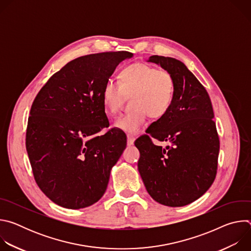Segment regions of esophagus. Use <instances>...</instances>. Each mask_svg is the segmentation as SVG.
Wrapping results in <instances>:
<instances>
[{
    "instance_id": "obj_1",
    "label": "esophagus",
    "mask_w": 251,
    "mask_h": 251,
    "mask_svg": "<svg viewBox=\"0 0 251 251\" xmlns=\"http://www.w3.org/2000/svg\"><path fill=\"white\" fill-rule=\"evenodd\" d=\"M134 141H135V138L131 135H127V145L131 146L134 144Z\"/></svg>"
}]
</instances>
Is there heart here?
I'll return each instance as SVG.
<instances>
[{
	"label": "heart",
	"mask_w": 251,
	"mask_h": 251,
	"mask_svg": "<svg viewBox=\"0 0 251 251\" xmlns=\"http://www.w3.org/2000/svg\"><path fill=\"white\" fill-rule=\"evenodd\" d=\"M176 93V81L171 73L146 63H133L124 67L119 81L108 80L101 92L104 108L115 115L123 106L125 96L130 97L132 108L119 116L114 126L126 133H138L147 116L158 119L171 108Z\"/></svg>",
	"instance_id": "obj_1"
}]
</instances>
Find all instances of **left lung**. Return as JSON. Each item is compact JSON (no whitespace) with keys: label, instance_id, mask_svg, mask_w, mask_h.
<instances>
[{"label":"left lung","instance_id":"1","mask_svg":"<svg viewBox=\"0 0 251 251\" xmlns=\"http://www.w3.org/2000/svg\"><path fill=\"white\" fill-rule=\"evenodd\" d=\"M176 81L169 111L135 141L138 170L149 195L159 203L184 206L201 198L217 176L220 139L210 98L198 78L180 60L152 55ZM168 141L166 149L151 138Z\"/></svg>","mask_w":251,"mask_h":251}]
</instances>
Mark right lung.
Here are the masks:
<instances>
[{"mask_svg": "<svg viewBox=\"0 0 251 251\" xmlns=\"http://www.w3.org/2000/svg\"><path fill=\"white\" fill-rule=\"evenodd\" d=\"M132 55L106 51L71 60L32 102L25 134L32 174L42 192L62 207L78 209L98 201L126 148L122 132L97 133L109 127L102 88Z\"/></svg>", "mask_w": 251, "mask_h": 251, "instance_id": "add662e5", "label": "right lung"}]
</instances>
